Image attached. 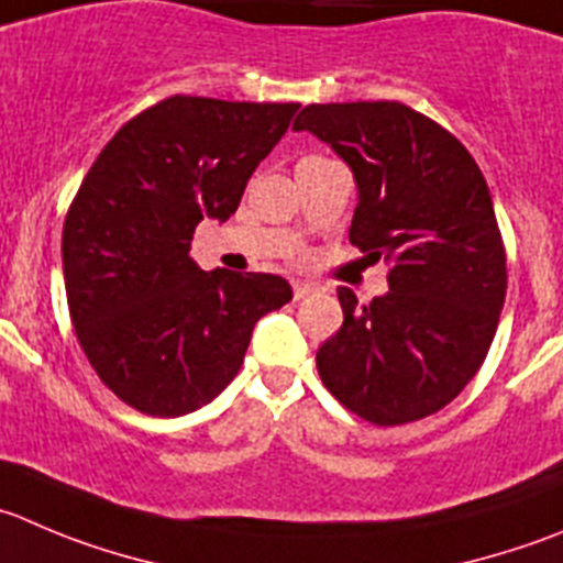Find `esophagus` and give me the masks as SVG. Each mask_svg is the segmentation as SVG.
Here are the masks:
<instances>
[{"label":"esophagus","mask_w":563,"mask_h":563,"mask_svg":"<svg viewBox=\"0 0 563 563\" xmlns=\"http://www.w3.org/2000/svg\"><path fill=\"white\" fill-rule=\"evenodd\" d=\"M312 292H318V285H312V282H292V298H296V301H303V298H309Z\"/></svg>","instance_id":"1"}]
</instances>
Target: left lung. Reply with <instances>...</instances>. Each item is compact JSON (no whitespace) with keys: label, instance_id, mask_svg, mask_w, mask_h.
Listing matches in <instances>:
<instances>
[{"label":"left lung","instance_id":"left-lung-1","mask_svg":"<svg viewBox=\"0 0 563 563\" xmlns=\"http://www.w3.org/2000/svg\"><path fill=\"white\" fill-rule=\"evenodd\" d=\"M292 130L351 165V243L389 265L387 296L336 290L345 318L318 351L325 389L382 428L445 409L484 365L506 301V245L478 163L400 101L309 104Z\"/></svg>","mask_w":563,"mask_h":563}]
</instances>
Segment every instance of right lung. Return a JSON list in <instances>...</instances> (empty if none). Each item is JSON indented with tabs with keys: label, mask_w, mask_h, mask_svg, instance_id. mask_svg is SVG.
Segmentation results:
<instances>
[{
	"label": "right lung",
	"mask_w": 563,
	"mask_h": 563,
	"mask_svg": "<svg viewBox=\"0 0 563 563\" xmlns=\"http://www.w3.org/2000/svg\"><path fill=\"white\" fill-rule=\"evenodd\" d=\"M301 104L168 96L130 118L63 223L79 347L115 398L152 417L210 404L238 376L262 314L292 298L273 273H207L190 240L227 221Z\"/></svg>",
	"instance_id": "right-lung-1"
}]
</instances>
